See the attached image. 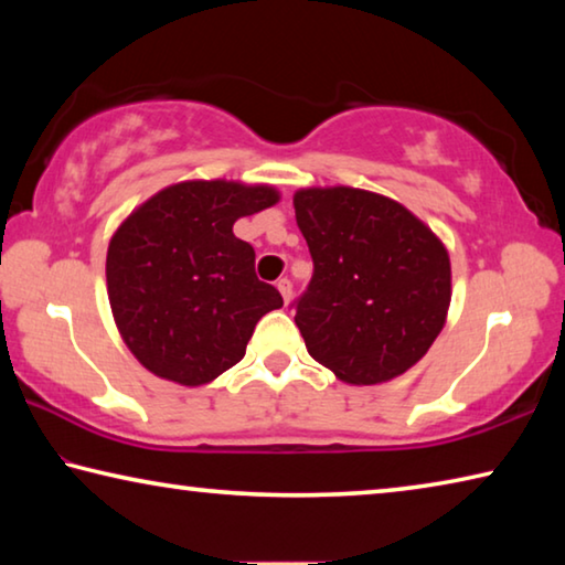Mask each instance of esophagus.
<instances>
[{
  "mask_svg": "<svg viewBox=\"0 0 565 565\" xmlns=\"http://www.w3.org/2000/svg\"><path fill=\"white\" fill-rule=\"evenodd\" d=\"M276 289H279V294L284 296V301H286V303L291 301V296H294V284H291L289 279H279V281H276Z\"/></svg>",
  "mask_w": 565,
  "mask_h": 565,
  "instance_id": "34e87169",
  "label": "esophagus"
}]
</instances>
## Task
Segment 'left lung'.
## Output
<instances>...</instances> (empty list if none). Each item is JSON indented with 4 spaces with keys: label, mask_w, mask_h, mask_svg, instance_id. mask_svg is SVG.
Instances as JSON below:
<instances>
[{
    "label": "left lung",
    "mask_w": 565,
    "mask_h": 565,
    "mask_svg": "<svg viewBox=\"0 0 565 565\" xmlns=\"http://www.w3.org/2000/svg\"><path fill=\"white\" fill-rule=\"evenodd\" d=\"M294 209L313 259L311 281L291 303L306 349L347 384L401 376L444 329V244L394 199L363 189H301Z\"/></svg>",
    "instance_id": "8db88e82"
}]
</instances>
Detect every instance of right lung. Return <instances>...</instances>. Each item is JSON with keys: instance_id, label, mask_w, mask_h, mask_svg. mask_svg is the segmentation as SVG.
<instances>
[{"instance_id": "add662e5", "label": "right lung", "mask_w": 565, "mask_h": 565, "mask_svg": "<svg viewBox=\"0 0 565 565\" xmlns=\"http://www.w3.org/2000/svg\"><path fill=\"white\" fill-rule=\"evenodd\" d=\"M279 202L271 186L181 181L141 204L107 252L114 321L145 366L181 386H202L244 359L264 313L281 309L256 279L254 246L234 222Z\"/></svg>"}]
</instances>
